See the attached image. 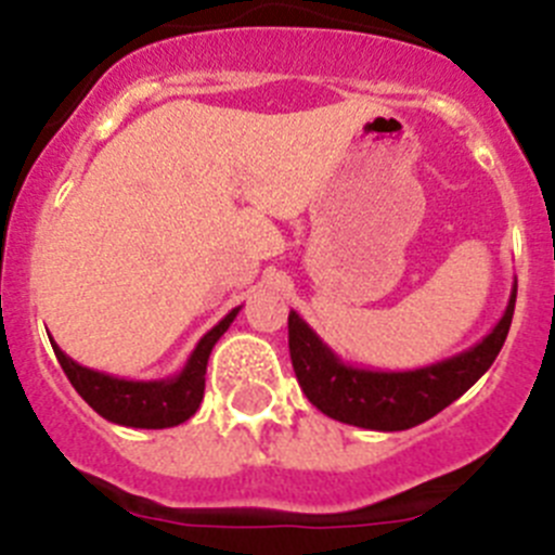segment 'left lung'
Listing matches in <instances>:
<instances>
[{"label":"left lung","mask_w":555,"mask_h":555,"mask_svg":"<svg viewBox=\"0 0 555 555\" xmlns=\"http://www.w3.org/2000/svg\"><path fill=\"white\" fill-rule=\"evenodd\" d=\"M517 283L498 325L469 350L405 372L361 370L345 364L300 313H288V352L302 391L322 414L366 430H409L425 423L494 364L512 327Z\"/></svg>","instance_id":"obj_1"}]
</instances>
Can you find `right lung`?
Here are the masks:
<instances>
[{
  "label": "right lung",
  "mask_w": 555,
  "mask_h": 555,
  "mask_svg": "<svg viewBox=\"0 0 555 555\" xmlns=\"http://www.w3.org/2000/svg\"><path fill=\"white\" fill-rule=\"evenodd\" d=\"M238 311H242V306L233 308L219 325L210 327L199 338V345L194 347L183 370L175 377H164V380H125V377L88 370V366L77 364L75 358H68L52 338L49 341H52V350H55L57 361H61L63 372L77 389V395L96 414L105 416L107 423L146 430L175 428V425L197 414L205 395V370H208L210 350L224 336Z\"/></svg>",
  "instance_id": "1"
}]
</instances>
